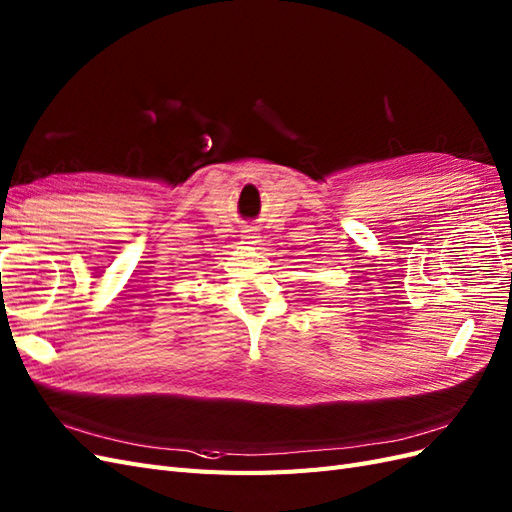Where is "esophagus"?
Returning <instances> with one entry per match:
<instances>
[{"instance_id": "obj_1", "label": "esophagus", "mask_w": 512, "mask_h": 512, "mask_svg": "<svg viewBox=\"0 0 512 512\" xmlns=\"http://www.w3.org/2000/svg\"><path fill=\"white\" fill-rule=\"evenodd\" d=\"M241 239L245 241V243H258L260 241V232H258V228H254V226H247L245 230H243V235H241Z\"/></svg>"}]
</instances>
